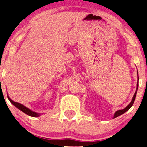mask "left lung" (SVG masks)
Returning a JSON list of instances; mask_svg holds the SVG:
<instances>
[{
    "mask_svg": "<svg viewBox=\"0 0 147 147\" xmlns=\"http://www.w3.org/2000/svg\"><path fill=\"white\" fill-rule=\"evenodd\" d=\"M137 74H138V71H137ZM138 83H137V87H136V92H135V93H134V96H133V97H132V101H131V102H130V103H129L128 106H126V107H125L124 109H120V110H118V111H117L115 113V114H114V116H113V118H116V117H118V116H120V115L123 114V113H124L125 112H126V111H128V109H130V107L132 106L133 103H134V102L135 98H136V93H137V90H138Z\"/></svg>",
    "mask_w": 147,
    "mask_h": 147,
    "instance_id": "8db88e82",
    "label": "left lung"
}]
</instances>
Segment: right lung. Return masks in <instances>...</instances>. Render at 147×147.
I'll list each match as a JSON object with an SVG mask.
<instances>
[{"mask_svg": "<svg viewBox=\"0 0 147 147\" xmlns=\"http://www.w3.org/2000/svg\"><path fill=\"white\" fill-rule=\"evenodd\" d=\"M7 97H8V99H9V100L11 101V103H12L13 105H15V107H17V108H18L19 109H20L21 111H22L23 112L26 113V114L28 115V116H32V117H38V116H40V113L34 112V111L30 110V109H29V108H27V107L24 106V105H22V104H21V103L13 101L12 99L10 98L9 96H7Z\"/></svg>", "mask_w": 147, "mask_h": 147, "instance_id": "1", "label": "right lung"}]
</instances>
